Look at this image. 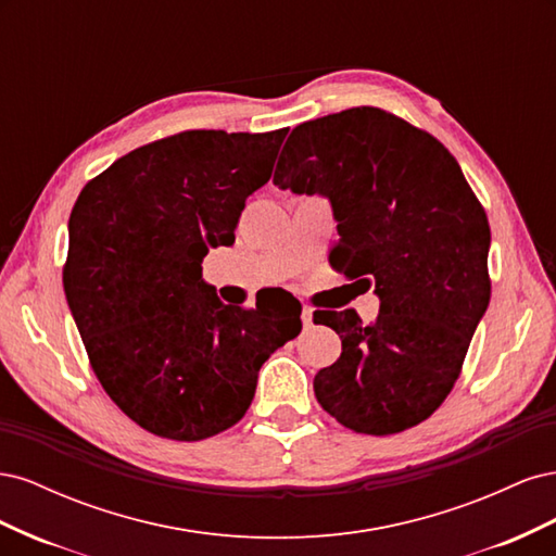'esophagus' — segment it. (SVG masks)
<instances>
[{
    "label": "esophagus",
    "instance_id": "obj_1",
    "mask_svg": "<svg viewBox=\"0 0 556 556\" xmlns=\"http://www.w3.org/2000/svg\"><path fill=\"white\" fill-rule=\"evenodd\" d=\"M301 323H304L306 329L313 325V308H308V306L301 308Z\"/></svg>",
    "mask_w": 556,
    "mask_h": 556
}]
</instances>
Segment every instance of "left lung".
Masks as SVG:
<instances>
[{
	"mask_svg": "<svg viewBox=\"0 0 556 556\" xmlns=\"http://www.w3.org/2000/svg\"><path fill=\"white\" fill-rule=\"evenodd\" d=\"M274 182L325 194L339 220L331 266L374 285L380 313L315 311L343 352L313 380L336 422L390 435L441 408L490 306V223L459 162L429 131L355 106L292 129Z\"/></svg>",
	"mask_w": 556,
	"mask_h": 556,
	"instance_id": "left-lung-1",
	"label": "left lung"
}]
</instances>
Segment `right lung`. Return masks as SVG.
Returning <instances> with one entry per match:
<instances>
[{
  "label": "right lung",
  "mask_w": 556,
  "mask_h": 556,
  "mask_svg": "<svg viewBox=\"0 0 556 556\" xmlns=\"http://www.w3.org/2000/svg\"><path fill=\"white\" fill-rule=\"evenodd\" d=\"M285 137L288 127L172 134L115 160L72 208L62 282L90 366L160 439L204 441L237 425L262 364L301 331L290 294L282 306H225L201 280V260L233 243Z\"/></svg>",
  "instance_id": "add662e5"
}]
</instances>
